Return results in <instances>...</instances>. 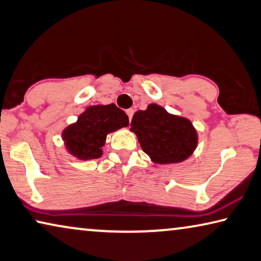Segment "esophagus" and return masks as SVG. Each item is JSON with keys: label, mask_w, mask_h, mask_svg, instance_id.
Returning <instances> with one entry per match:
<instances>
[{"label": "esophagus", "mask_w": 261, "mask_h": 261, "mask_svg": "<svg viewBox=\"0 0 261 261\" xmlns=\"http://www.w3.org/2000/svg\"><path fill=\"white\" fill-rule=\"evenodd\" d=\"M134 113H135L134 109H127L126 110V115L129 116V121L130 122H131V119H132V116H134Z\"/></svg>", "instance_id": "obj_1"}]
</instances>
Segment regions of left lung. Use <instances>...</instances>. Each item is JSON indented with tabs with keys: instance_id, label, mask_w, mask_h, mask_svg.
I'll return each instance as SVG.
<instances>
[{
	"instance_id": "8db88e82",
	"label": "left lung",
	"mask_w": 261,
	"mask_h": 261,
	"mask_svg": "<svg viewBox=\"0 0 261 261\" xmlns=\"http://www.w3.org/2000/svg\"><path fill=\"white\" fill-rule=\"evenodd\" d=\"M130 130L137 136L143 151L155 164H177L193 154L197 146V132L192 122L172 115L152 103L138 110Z\"/></svg>"
}]
</instances>
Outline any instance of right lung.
I'll list each match as a JSON object with an SVG mask.
<instances>
[{"instance_id": "1", "label": "right lung", "mask_w": 261, "mask_h": 261, "mask_svg": "<svg viewBox=\"0 0 261 261\" xmlns=\"http://www.w3.org/2000/svg\"><path fill=\"white\" fill-rule=\"evenodd\" d=\"M129 125V117L111 103L88 107L75 123L63 131L67 151L80 160L97 159L102 155L107 135Z\"/></svg>"}]
</instances>
